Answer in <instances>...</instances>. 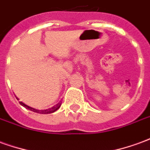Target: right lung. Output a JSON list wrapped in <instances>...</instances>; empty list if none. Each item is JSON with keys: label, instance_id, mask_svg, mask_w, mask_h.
<instances>
[{"label": "right lung", "instance_id": "1", "mask_svg": "<svg viewBox=\"0 0 150 150\" xmlns=\"http://www.w3.org/2000/svg\"><path fill=\"white\" fill-rule=\"evenodd\" d=\"M61 104H62V103H59V104H56V105H54V107H52L51 108H49V109H46V110H38V109H35V108H31L30 107V106H28V105L25 104L24 103H22V102H20V104L22 105L23 107L25 108H27V109H29V110H30V111H33V112H34L41 113V114H49V113H52L54 112H55L56 110H58L59 108H60Z\"/></svg>", "mask_w": 150, "mask_h": 150}]
</instances>
